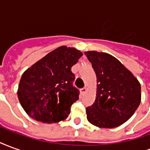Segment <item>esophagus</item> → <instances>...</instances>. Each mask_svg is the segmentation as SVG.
Here are the masks:
<instances>
[{"label": "esophagus", "instance_id": "34e87169", "mask_svg": "<svg viewBox=\"0 0 150 150\" xmlns=\"http://www.w3.org/2000/svg\"><path fill=\"white\" fill-rule=\"evenodd\" d=\"M80 91H81V94L83 95L85 93V92L87 91V88H81V89H80Z\"/></svg>", "mask_w": 150, "mask_h": 150}]
</instances>
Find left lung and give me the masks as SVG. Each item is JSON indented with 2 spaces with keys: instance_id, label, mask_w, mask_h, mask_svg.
Returning a JSON list of instances; mask_svg holds the SVG:
<instances>
[{
  "instance_id": "1",
  "label": "left lung",
  "mask_w": 150,
  "mask_h": 150,
  "mask_svg": "<svg viewBox=\"0 0 150 150\" xmlns=\"http://www.w3.org/2000/svg\"><path fill=\"white\" fill-rule=\"evenodd\" d=\"M97 79L96 98L86 108L89 122L99 128L121 125L133 115L141 103V84L115 57L107 53L87 51Z\"/></svg>"
}]
</instances>
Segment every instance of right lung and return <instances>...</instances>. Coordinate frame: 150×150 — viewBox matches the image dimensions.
I'll list each match as a JSON object with an SVG mask.
<instances>
[{
	"label": "right lung",
	"mask_w": 150,
	"mask_h": 150,
	"mask_svg": "<svg viewBox=\"0 0 150 150\" xmlns=\"http://www.w3.org/2000/svg\"><path fill=\"white\" fill-rule=\"evenodd\" d=\"M82 55L75 48L60 46L23 73L18 96L31 118L48 124L67 119L79 95L71 70Z\"/></svg>",
	"instance_id": "1"
}]
</instances>
